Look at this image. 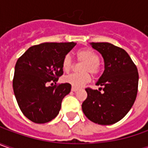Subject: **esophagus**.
Here are the masks:
<instances>
[{"mask_svg": "<svg viewBox=\"0 0 148 148\" xmlns=\"http://www.w3.org/2000/svg\"><path fill=\"white\" fill-rule=\"evenodd\" d=\"M71 90H72L73 92H77V91H78V88H75V87H72Z\"/></svg>", "mask_w": 148, "mask_h": 148, "instance_id": "34e87169", "label": "esophagus"}]
</instances>
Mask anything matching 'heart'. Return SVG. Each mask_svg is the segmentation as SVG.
Segmentation results:
<instances>
[{"label": "heart", "instance_id": "1", "mask_svg": "<svg viewBox=\"0 0 148 148\" xmlns=\"http://www.w3.org/2000/svg\"><path fill=\"white\" fill-rule=\"evenodd\" d=\"M77 59L80 62H84L82 66L83 74H72L66 76L64 79L65 83H68L75 88H80L84 84H88L91 80L90 74L96 75L99 72V57L97 54L92 50L88 48H84L79 50L76 53ZM73 61L69 55H66L62 61V68L64 72L68 73L73 69Z\"/></svg>", "mask_w": 148, "mask_h": 148}]
</instances>
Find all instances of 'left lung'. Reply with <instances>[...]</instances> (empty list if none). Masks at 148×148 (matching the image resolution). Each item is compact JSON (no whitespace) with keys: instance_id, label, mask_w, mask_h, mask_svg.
Wrapping results in <instances>:
<instances>
[{"instance_id":"obj_1","label":"left lung","mask_w":148,"mask_h":148,"mask_svg":"<svg viewBox=\"0 0 148 148\" xmlns=\"http://www.w3.org/2000/svg\"><path fill=\"white\" fill-rule=\"evenodd\" d=\"M90 45L103 57L105 69L96 83L99 89H86L88 97L82 109L86 117L96 124L113 125L122 120L134 103L138 85V69L124 49L109 42Z\"/></svg>"}]
</instances>
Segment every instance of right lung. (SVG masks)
Wrapping results in <instances>:
<instances>
[{
    "label": "right lung",
    "instance_id": "right-lung-1",
    "mask_svg": "<svg viewBox=\"0 0 148 148\" xmlns=\"http://www.w3.org/2000/svg\"><path fill=\"white\" fill-rule=\"evenodd\" d=\"M75 42H44L33 46L18 59L13 89L18 106L28 120L37 124L52 120L59 114L61 101L71 85L56 84L63 74L62 61Z\"/></svg>",
    "mask_w": 148,
    "mask_h": 148
}]
</instances>
